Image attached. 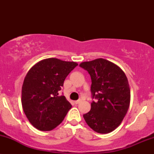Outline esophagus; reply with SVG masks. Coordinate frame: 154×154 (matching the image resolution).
I'll return each instance as SVG.
<instances>
[{
  "mask_svg": "<svg viewBox=\"0 0 154 154\" xmlns=\"http://www.w3.org/2000/svg\"><path fill=\"white\" fill-rule=\"evenodd\" d=\"M81 101H82V100H81L80 99H79V100H75V104H79V103H81Z\"/></svg>",
  "mask_w": 154,
  "mask_h": 154,
  "instance_id": "1",
  "label": "esophagus"
}]
</instances>
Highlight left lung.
<instances>
[{
  "mask_svg": "<svg viewBox=\"0 0 154 154\" xmlns=\"http://www.w3.org/2000/svg\"><path fill=\"white\" fill-rule=\"evenodd\" d=\"M91 77V109L83 115L86 123L95 132L106 134L121 124L130 102L128 78L122 69L103 59L81 63Z\"/></svg>",
  "mask_w": 154,
  "mask_h": 154,
  "instance_id": "obj_1",
  "label": "left lung"
}]
</instances>
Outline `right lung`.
I'll return each instance as SVG.
<instances>
[{
    "mask_svg": "<svg viewBox=\"0 0 154 154\" xmlns=\"http://www.w3.org/2000/svg\"><path fill=\"white\" fill-rule=\"evenodd\" d=\"M77 63L50 58L35 64L26 74L22 88L24 114L33 127L50 131L60 125L72 105L59 95L66 77Z\"/></svg>",
    "mask_w": 154,
    "mask_h": 154,
    "instance_id": "right-lung-1",
    "label": "right lung"
}]
</instances>
